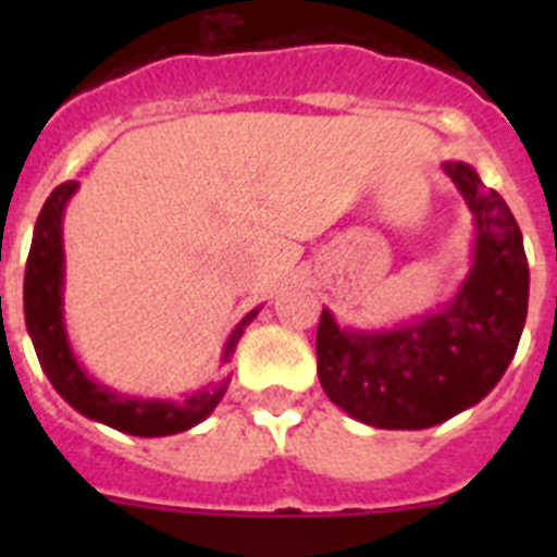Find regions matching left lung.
Instances as JSON below:
<instances>
[{"label": "left lung", "mask_w": 557, "mask_h": 557, "mask_svg": "<svg viewBox=\"0 0 557 557\" xmlns=\"http://www.w3.org/2000/svg\"><path fill=\"white\" fill-rule=\"evenodd\" d=\"M474 220L471 270L455 298L393 329H348L323 309L318 376L339 410L376 430H426L488 396L528 321L530 270L516 218L471 164L446 161Z\"/></svg>", "instance_id": "8db88e82"}]
</instances>
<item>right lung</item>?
<instances>
[{
	"label": "right lung",
	"mask_w": 557,
	"mask_h": 557,
	"mask_svg": "<svg viewBox=\"0 0 557 557\" xmlns=\"http://www.w3.org/2000/svg\"><path fill=\"white\" fill-rule=\"evenodd\" d=\"M77 186H81L77 181H66L52 189L38 214L33 245H29L27 270H24V321H27L29 339L36 346L38 362L52 387L81 416L91 418V421L139 437H161L191 430L214 412L220 398L225 396L231 376H225L218 385L181 396L178 401L122 396L88 376L86 368L77 362L75 351H72L66 321H63V211ZM256 314L259 309H250L228 334L223 359H220L223 366L234 357L236 343Z\"/></svg>",
	"instance_id": "add662e5"
}]
</instances>
